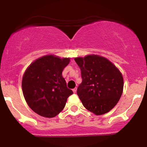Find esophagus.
<instances>
[{
    "instance_id": "34e87169",
    "label": "esophagus",
    "mask_w": 147,
    "mask_h": 147,
    "mask_svg": "<svg viewBox=\"0 0 147 147\" xmlns=\"http://www.w3.org/2000/svg\"><path fill=\"white\" fill-rule=\"evenodd\" d=\"M72 91H73L74 93H76V92H77V88H75L74 89H72Z\"/></svg>"
}]
</instances>
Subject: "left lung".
Here are the masks:
<instances>
[{
  "label": "left lung",
  "instance_id": "8db88e82",
  "mask_svg": "<svg viewBox=\"0 0 147 147\" xmlns=\"http://www.w3.org/2000/svg\"><path fill=\"white\" fill-rule=\"evenodd\" d=\"M75 60L82 78L77 95L84 107L97 115L110 111L122 96V73L110 61L98 55L77 57Z\"/></svg>",
  "mask_w": 147,
  "mask_h": 147
}]
</instances>
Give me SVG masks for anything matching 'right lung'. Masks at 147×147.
I'll return each mask as SVG.
<instances>
[{
  "instance_id": "1",
  "label": "right lung",
  "mask_w": 147,
  "mask_h": 147,
  "mask_svg": "<svg viewBox=\"0 0 147 147\" xmlns=\"http://www.w3.org/2000/svg\"><path fill=\"white\" fill-rule=\"evenodd\" d=\"M69 62L70 58L47 55L34 61L25 70L22 90L27 104L34 112L50 118L64 109L68 97L73 94L62 77Z\"/></svg>"
}]
</instances>
